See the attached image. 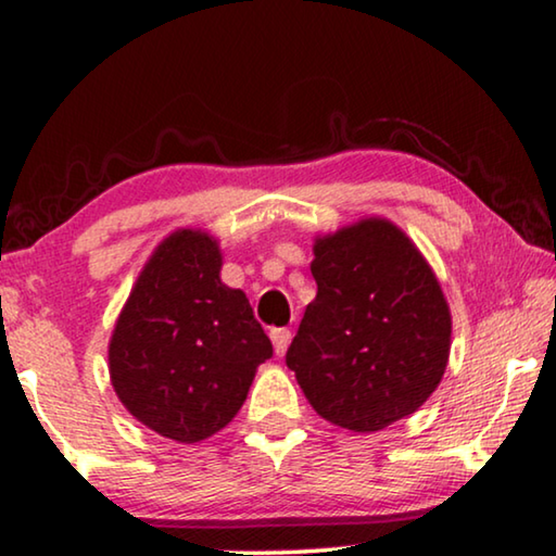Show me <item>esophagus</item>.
Instances as JSON below:
<instances>
[{
	"mask_svg": "<svg viewBox=\"0 0 556 556\" xmlns=\"http://www.w3.org/2000/svg\"><path fill=\"white\" fill-rule=\"evenodd\" d=\"M270 341H273V349H276V354L283 356L288 344H291V331H288V329H273Z\"/></svg>",
	"mask_w": 556,
	"mask_h": 556,
	"instance_id": "34e87169",
	"label": "esophagus"
}]
</instances>
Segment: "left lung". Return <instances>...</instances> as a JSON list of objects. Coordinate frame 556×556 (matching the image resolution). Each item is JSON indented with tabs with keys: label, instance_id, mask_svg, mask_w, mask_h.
<instances>
[{
	"label": "left lung",
	"instance_id": "8db88e82",
	"mask_svg": "<svg viewBox=\"0 0 556 556\" xmlns=\"http://www.w3.org/2000/svg\"><path fill=\"white\" fill-rule=\"evenodd\" d=\"M318 286L286 352L318 415L375 432L435 392L451 352V311L430 265L387 219L316 240Z\"/></svg>",
	"mask_w": 556,
	"mask_h": 556
}]
</instances>
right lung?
<instances>
[{"mask_svg":"<svg viewBox=\"0 0 556 556\" xmlns=\"http://www.w3.org/2000/svg\"><path fill=\"white\" fill-rule=\"evenodd\" d=\"M217 242L179 230L151 255L109 346L111 382L136 420L177 443L238 415L270 339L245 293L219 280Z\"/></svg>","mask_w":556,"mask_h":556,"instance_id":"right-lung-1","label":"right lung"}]
</instances>
